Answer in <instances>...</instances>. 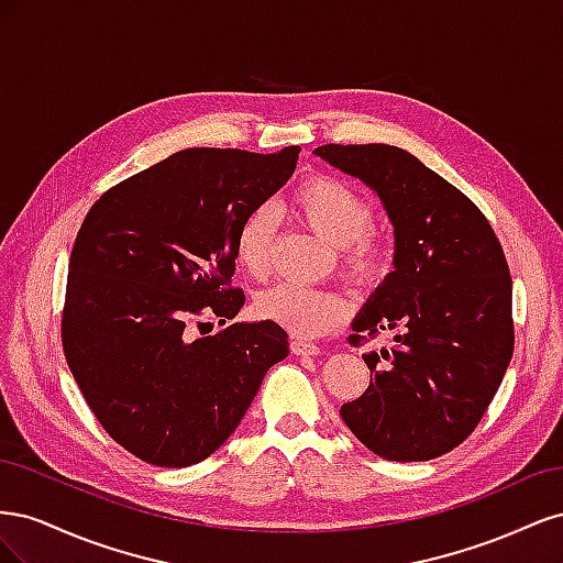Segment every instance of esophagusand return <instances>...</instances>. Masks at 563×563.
I'll use <instances>...</instances> for the list:
<instances>
[{"mask_svg":"<svg viewBox=\"0 0 563 563\" xmlns=\"http://www.w3.org/2000/svg\"><path fill=\"white\" fill-rule=\"evenodd\" d=\"M291 352L296 356H310V354L314 356V354H319V347L314 343H308V340L296 338V340H291Z\"/></svg>","mask_w":563,"mask_h":563,"instance_id":"esophagus-1","label":"esophagus"}]
</instances>
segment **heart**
Returning <instances> with one entry per match:
<instances>
[{
	"label": "heart",
	"mask_w": 563,
	"mask_h": 563,
	"mask_svg": "<svg viewBox=\"0 0 563 563\" xmlns=\"http://www.w3.org/2000/svg\"><path fill=\"white\" fill-rule=\"evenodd\" d=\"M291 209L302 225L335 246L338 267L352 284L380 275L389 255V236L376 228L371 201L354 185L335 176L302 178L291 195ZM277 213L267 203L251 209L234 234V258L249 277L267 279L275 255ZM255 314L302 338L329 333L350 312L343 294L331 288L277 284L255 296Z\"/></svg>",
	"instance_id": "heart-1"
}]
</instances>
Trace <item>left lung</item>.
I'll return each mask as SVG.
<instances>
[{
    "mask_svg": "<svg viewBox=\"0 0 563 563\" xmlns=\"http://www.w3.org/2000/svg\"><path fill=\"white\" fill-rule=\"evenodd\" d=\"M314 155L364 180L395 225V269L354 319L368 389L340 406L362 444L395 463L453 451L496 397L515 352L512 277L486 216L449 180L395 145H321Z\"/></svg>",
    "mask_w": 563,
    "mask_h": 563,
    "instance_id": "1",
    "label": "left lung"
}]
</instances>
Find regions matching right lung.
<instances>
[{
  "mask_svg": "<svg viewBox=\"0 0 563 563\" xmlns=\"http://www.w3.org/2000/svg\"><path fill=\"white\" fill-rule=\"evenodd\" d=\"M298 152L180 150L110 187L84 218L63 352L96 420L143 463L187 467L216 453L286 360L279 323L225 321L246 300L232 286L236 228L291 178ZM211 320L219 331L197 339Z\"/></svg>",
  "mask_w": 563,
  "mask_h": 563,
  "instance_id": "1",
  "label": "right lung"
}]
</instances>
